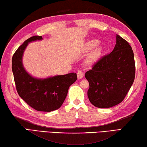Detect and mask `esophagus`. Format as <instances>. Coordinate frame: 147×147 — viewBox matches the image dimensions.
<instances>
[{
  "label": "esophagus",
  "mask_w": 147,
  "mask_h": 147,
  "mask_svg": "<svg viewBox=\"0 0 147 147\" xmlns=\"http://www.w3.org/2000/svg\"><path fill=\"white\" fill-rule=\"evenodd\" d=\"M77 76H78V79H81L82 78H83L84 73L83 71H79L78 72V74H77Z\"/></svg>",
  "instance_id": "esophagus-1"
}]
</instances>
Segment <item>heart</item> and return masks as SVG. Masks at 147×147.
<instances>
[{
    "label": "heart",
    "mask_w": 147,
    "mask_h": 147,
    "mask_svg": "<svg viewBox=\"0 0 147 147\" xmlns=\"http://www.w3.org/2000/svg\"><path fill=\"white\" fill-rule=\"evenodd\" d=\"M98 43H99L98 40L96 39H93V40H90L88 41L85 45V50L87 51L92 50V49H94V47H96V46L98 45ZM102 51V49L101 46H97L96 48H95L89 56L90 63H96V61H98L99 59L100 58V57L101 56Z\"/></svg>",
    "instance_id": "1"
}]
</instances>
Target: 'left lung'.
I'll list each match as a JSON object with an SVG mask.
<instances>
[{
  "instance_id": "1",
  "label": "left lung",
  "mask_w": 147,
  "mask_h": 147,
  "mask_svg": "<svg viewBox=\"0 0 147 147\" xmlns=\"http://www.w3.org/2000/svg\"><path fill=\"white\" fill-rule=\"evenodd\" d=\"M134 52L127 40L116 36V45L85 73L89 83L88 97L98 108H110L121 102L135 78Z\"/></svg>"
}]
</instances>
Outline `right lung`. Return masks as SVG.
Wrapping results in <instances>:
<instances>
[{
	"label": "right lung",
	"instance_id": "add662e5",
	"mask_svg": "<svg viewBox=\"0 0 147 147\" xmlns=\"http://www.w3.org/2000/svg\"><path fill=\"white\" fill-rule=\"evenodd\" d=\"M41 39V36H33L19 46L13 55L12 71L19 96L37 111L51 112L63 105L69 86L77 80V74L70 73L42 79L28 74L22 65L23 53L28 43Z\"/></svg>",
	"mask_w": 147,
	"mask_h": 147
}]
</instances>
